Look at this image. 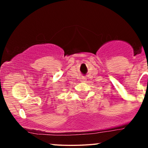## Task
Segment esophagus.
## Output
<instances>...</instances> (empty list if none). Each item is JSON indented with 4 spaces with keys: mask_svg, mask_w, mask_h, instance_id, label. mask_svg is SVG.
Listing matches in <instances>:
<instances>
[{
    "mask_svg": "<svg viewBox=\"0 0 148 148\" xmlns=\"http://www.w3.org/2000/svg\"><path fill=\"white\" fill-rule=\"evenodd\" d=\"M86 81V77H84V76H83V77H81V82H85V81Z\"/></svg>",
    "mask_w": 148,
    "mask_h": 148,
    "instance_id": "esophagus-1",
    "label": "esophagus"
}]
</instances>
